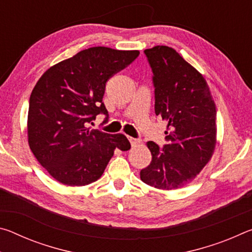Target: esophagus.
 <instances>
[{
  "instance_id": "obj_1",
  "label": "esophagus",
  "mask_w": 252,
  "mask_h": 252,
  "mask_svg": "<svg viewBox=\"0 0 252 252\" xmlns=\"http://www.w3.org/2000/svg\"><path fill=\"white\" fill-rule=\"evenodd\" d=\"M127 139H129V141H130V143H131V146H132V147H134V146H136V144L141 143V141H140L139 139L131 138V136H127Z\"/></svg>"
}]
</instances>
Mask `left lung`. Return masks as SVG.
I'll list each match as a JSON object with an SVG mask.
<instances>
[{"label": "left lung", "instance_id": "left-lung-1", "mask_svg": "<svg viewBox=\"0 0 252 252\" xmlns=\"http://www.w3.org/2000/svg\"><path fill=\"white\" fill-rule=\"evenodd\" d=\"M153 71L157 116L167 122V144L147 147L152 160L141 180L159 190L189 185L210 161L217 143L216 105L206 79L176 50L157 45L144 51Z\"/></svg>", "mask_w": 252, "mask_h": 252}]
</instances>
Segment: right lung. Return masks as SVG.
Masks as SVG:
<instances>
[{"instance_id":"obj_1","label":"right lung","mask_w":252,"mask_h":252,"mask_svg":"<svg viewBox=\"0 0 252 252\" xmlns=\"http://www.w3.org/2000/svg\"><path fill=\"white\" fill-rule=\"evenodd\" d=\"M138 50L94 46L46 70L30 96L28 141L34 157L64 186L83 187L103 174L116 149L131 148L125 134L91 129L105 84L139 57Z\"/></svg>"}]
</instances>
